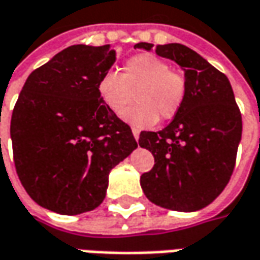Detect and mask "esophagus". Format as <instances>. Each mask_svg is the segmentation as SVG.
Masks as SVG:
<instances>
[{
	"label": "esophagus",
	"mask_w": 260,
	"mask_h": 260,
	"mask_svg": "<svg viewBox=\"0 0 260 260\" xmlns=\"http://www.w3.org/2000/svg\"><path fill=\"white\" fill-rule=\"evenodd\" d=\"M133 136L136 140H139V137H140V132H139L137 128H133Z\"/></svg>",
	"instance_id": "1"
}]
</instances>
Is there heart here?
<instances>
[{
    "label": "heart",
    "mask_w": 260,
    "mask_h": 260,
    "mask_svg": "<svg viewBox=\"0 0 260 260\" xmlns=\"http://www.w3.org/2000/svg\"><path fill=\"white\" fill-rule=\"evenodd\" d=\"M97 90L104 106L114 114L123 116L136 127H150L158 120H172L182 110L187 83L179 71L154 54H137L124 62L123 74L107 70L99 80Z\"/></svg>",
    "instance_id": "1"
}]
</instances>
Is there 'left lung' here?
Returning a JSON list of instances; mask_svg holds the SVG:
<instances>
[{
	"mask_svg": "<svg viewBox=\"0 0 260 260\" xmlns=\"http://www.w3.org/2000/svg\"><path fill=\"white\" fill-rule=\"evenodd\" d=\"M139 43L134 48L151 50ZM160 57L184 69L187 94L182 110L160 132H142L139 144L154 166L140 177L146 198L170 210L194 212L223 191L236 163L242 114L223 73L182 44L156 45Z\"/></svg>",
	"mask_w": 260,
	"mask_h": 260,
	"instance_id": "1",
	"label": "left lung"
}]
</instances>
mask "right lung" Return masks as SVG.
Segmentation results:
<instances>
[{"mask_svg": "<svg viewBox=\"0 0 260 260\" xmlns=\"http://www.w3.org/2000/svg\"><path fill=\"white\" fill-rule=\"evenodd\" d=\"M116 50L71 45L34 70L11 117L17 175L29 198L60 215L100 206L110 170L137 147L130 126L97 90Z\"/></svg>", "mask_w": 260, "mask_h": 260, "instance_id": "add662e5", "label": "right lung"}]
</instances>
